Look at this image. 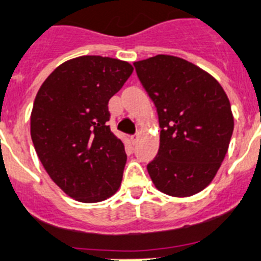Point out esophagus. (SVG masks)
I'll return each instance as SVG.
<instances>
[{"label": "esophagus", "instance_id": "obj_1", "mask_svg": "<svg viewBox=\"0 0 261 261\" xmlns=\"http://www.w3.org/2000/svg\"><path fill=\"white\" fill-rule=\"evenodd\" d=\"M138 138H140V135H135V136H130V137H129V140H130V142L135 145V143H137Z\"/></svg>", "mask_w": 261, "mask_h": 261}]
</instances>
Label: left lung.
Here are the masks:
<instances>
[{
    "instance_id": "obj_1",
    "label": "left lung",
    "mask_w": 261,
    "mask_h": 261,
    "mask_svg": "<svg viewBox=\"0 0 261 261\" xmlns=\"http://www.w3.org/2000/svg\"><path fill=\"white\" fill-rule=\"evenodd\" d=\"M133 64L162 128L159 151L147 166L152 184L171 197L197 194L228 152L234 128L228 95L214 76L178 57L159 54Z\"/></svg>"
}]
</instances>
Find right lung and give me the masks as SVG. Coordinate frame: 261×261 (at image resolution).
I'll return each instance as SVG.
<instances>
[{
    "mask_svg": "<svg viewBox=\"0 0 261 261\" xmlns=\"http://www.w3.org/2000/svg\"><path fill=\"white\" fill-rule=\"evenodd\" d=\"M120 59L83 56L53 71L31 112V137L45 171L68 197L97 203L119 190L126 163L111 132L110 98L132 75Z\"/></svg>",
    "mask_w": 261,
    "mask_h": 261,
    "instance_id": "add662e5",
    "label": "right lung"
}]
</instances>
